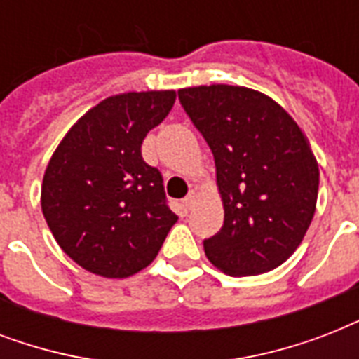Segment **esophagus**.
Masks as SVG:
<instances>
[{"label":"esophagus","instance_id":"esophagus-1","mask_svg":"<svg viewBox=\"0 0 359 359\" xmlns=\"http://www.w3.org/2000/svg\"><path fill=\"white\" fill-rule=\"evenodd\" d=\"M196 199H197V191L196 190H190L188 191V196L184 197V207L190 210V208H194V205H196Z\"/></svg>","mask_w":359,"mask_h":359}]
</instances>
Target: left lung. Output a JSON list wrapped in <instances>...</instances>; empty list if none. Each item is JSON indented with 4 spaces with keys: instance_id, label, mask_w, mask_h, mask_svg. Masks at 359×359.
I'll return each instance as SVG.
<instances>
[{
    "instance_id": "1",
    "label": "left lung",
    "mask_w": 359,
    "mask_h": 359,
    "mask_svg": "<svg viewBox=\"0 0 359 359\" xmlns=\"http://www.w3.org/2000/svg\"><path fill=\"white\" fill-rule=\"evenodd\" d=\"M182 108L210 147L224 225L203 242L229 276L283 264L317 208L318 163L296 121L264 93L238 86L180 89Z\"/></svg>"
}]
</instances>
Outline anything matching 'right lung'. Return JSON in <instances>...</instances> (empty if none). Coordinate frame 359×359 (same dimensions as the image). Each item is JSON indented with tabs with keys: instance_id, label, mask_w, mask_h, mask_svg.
Masks as SVG:
<instances>
[{
	"instance_id": "obj_1",
	"label": "right lung",
	"mask_w": 359,
	"mask_h": 359,
	"mask_svg": "<svg viewBox=\"0 0 359 359\" xmlns=\"http://www.w3.org/2000/svg\"><path fill=\"white\" fill-rule=\"evenodd\" d=\"M175 91L108 97L67 132L48 162L42 214L67 255L102 278L149 266L179 216L165 203L162 175L141 143L162 123Z\"/></svg>"
}]
</instances>
